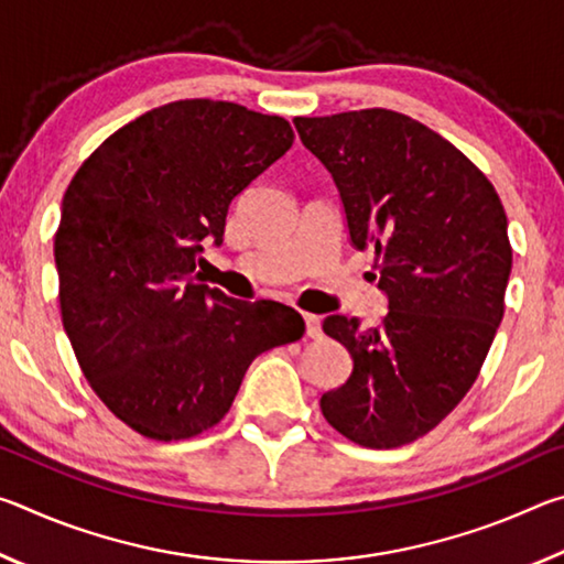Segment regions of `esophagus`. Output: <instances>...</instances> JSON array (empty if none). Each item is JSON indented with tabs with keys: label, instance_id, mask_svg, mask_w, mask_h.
<instances>
[{
	"label": "esophagus",
	"instance_id": "obj_1",
	"mask_svg": "<svg viewBox=\"0 0 564 564\" xmlns=\"http://www.w3.org/2000/svg\"><path fill=\"white\" fill-rule=\"evenodd\" d=\"M303 321H305V336L318 340L323 336V328H321V318L313 316V313H303Z\"/></svg>",
	"mask_w": 564,
	"mask_h": 564
}]
</instances>
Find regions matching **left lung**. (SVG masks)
<instances>
[{
    "instance_id": "1",
    "label": "left lung",
    "mask_w": 564,
    "mask_h": 564,
    "mask_svg": "<svg viewBox=\"0 0 564 564\" xmlns=\"http://www.w3.org/2000/svg\"><path fill=\"white\" fill-rule=\"evenodd\" d=\"M330 171L350 243L373 248L380 326L328 316L352 373L321 398L340 435L390 451L431 433L480 373L512 269L508 216L488 176L425 123L388 109L295 117Z\"/></svg>"
}]
</instances>
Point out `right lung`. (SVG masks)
<instances>
[{
    "mask_svg": "<svg viewBox=\"0 0 564 564\" xmlns=\"http://www.w3.org/2000/svg\"><path fill=\"white\" fill-rule=\"evenodd\" d=\"M293 129L231 101L184 99L113 131L76 171L54 236L59 305L84 378L151 441L214 427L256 356L303 336L299 311L196 281L234 198Z\"/></svg>",
    "mask_w": 564,
    "mask_h": 564,
    "instance_id": "obj_1",
    "label": "right lung"
}]
</instances>
